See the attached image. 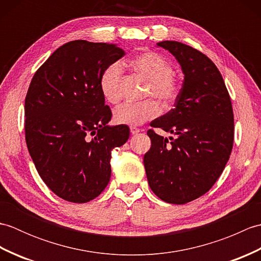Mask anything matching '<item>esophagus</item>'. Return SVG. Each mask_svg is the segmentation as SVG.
<instances>
[{"mask_svg": "<svg viewBox=\"0 0 261 261\" xmlns=\"http://www.w3.org/2000/svg\"><path fill=\"white\" fill-rule=\"evenodd\" d=\"M130 132H131V135H137V134H139V132H140V129H139V127H136V126H131Z\"/></svg>", "mask_w": 261, "mask_h": 261, "instance_id": "esophagus-1", "label": "esophagus"}]
</instances>
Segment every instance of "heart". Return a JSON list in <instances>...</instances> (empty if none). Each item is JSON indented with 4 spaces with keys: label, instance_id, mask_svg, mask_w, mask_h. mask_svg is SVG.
Segmentation results:
<instances>
[{
    "label": "heart",
    "instance_id": "obj_1",
    "mask_svg": "<svg viewBox=\"0 0 261 261\" xmlns=\"http://www.w3.org/2000/svg\"><path fill=\"white\" fill-rule=\"evenodd\" d=\"M130 67L149 81L146 96H154L165 107L173 104L179 93V86L173 77L174 69L167 59L154 51H145L136 55L129 60ZM122 67L113 63L105 68L99 76L98 86L102 96L111 104L119 103L121 99ZM160 114L157 101L148 98L138 104L125 103L114 111V121L118 124L140 125Z\"/></svg>",
    "mask_w": 261,
    "mask_h": 261
}]
</instances>
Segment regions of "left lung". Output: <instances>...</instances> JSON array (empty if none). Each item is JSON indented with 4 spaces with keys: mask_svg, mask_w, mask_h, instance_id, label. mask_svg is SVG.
I'll return each instance as SVG.
<instances>
[{
    "mask_svg": "<svg viewBox=\"0 0 261 261\" xmlns=\"http://www.w3.org/2000/svg\"><path fill=\"white\" fill-rule=\"evenodd\" d=\"M157 46L174 55L184 82L175 108L150 123L174 137L148 130L151 148L143 165L160 199L185 204L208 192L222 174L233 147V110L222 75L207 56L178 41Z\"/></svg>",
    "mask_w": 261,
    "mask_h": 261,
    "instance_id": "8db88e82",
    "label": "left lung"
}]
</instances>
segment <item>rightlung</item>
<instances>
[{"instance_id":"add662e5","label":"right lung","mask_w":261,"mask_h":261,"mask_svg":"<svg viewBox=\"0 0 261 261\" xmlns=\"http://www.w3.org/2000/svg\"><path fill=\"white\" fill-rule=\"evenodd\" d=\"M125 55L113 43L75 40L33 75L24 102L25 141L41 179L73 203L97 197L111 177V150L129 139L99 91L102 71Z\"/></svg>"}]
</instances>
